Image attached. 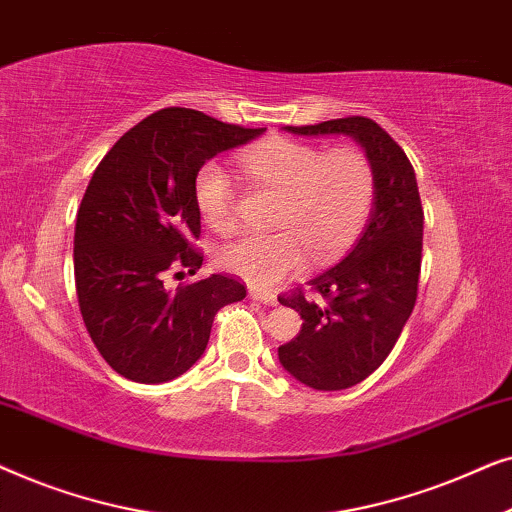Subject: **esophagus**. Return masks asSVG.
Instances as JSON below:
<instances>
[{
	"label": "esophagus",
	"instance_id": "1",
	"mask_svg": "<svg viewBox=\"0 0 512 512\" xmlns=\"http://www.w3.org/2000/svg\"><path fill=\"white\" fill-rule=\"evenodd\" d=\"M249 296L258 300V303L263 305H277V296H272V293H265V291H258V289H251Z\"/></svg>",
	"mask_w": 512,
	"mask_h": 512
}]
</instances>
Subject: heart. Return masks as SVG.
Segmentation results:
<instances>
[{"mask_svg":"<svg viewBox=\"0 0 512 512\" xmlns=\"http://www.w3.org/2000/svg\"><path fill=\"white\" fill-rule=\"evenodd\" d=\"M240 163L263 186L282 193L272 235H242L223 244L216 263L244 282L270 289L303 268L307 254L326 261L352 242L375 195L366 153L354 146L321 151L293 139H268L240 153ZM200 216L216 233L237 223L235 188L221 165L207 163L195 177Z\"/></svg>","mask_w":512,"mask_h":512,"instance_id":"obj_1","label":"heart"}]
</instances>
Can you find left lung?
I'll return each instance as SVG.
<instances>
[{
	"instance_id": "obj_1",
	"label": "left lung",
	"mask_w": 512,
	"mask_h": 512,
	"mask_svg": "<svg viewBox=\"0 0 512 512\" xmlns=\"http://www.w3.org/2000/svg\"><path fill=\"white\" fill-rule=\"evenodd\" d=\"M284 130L303 137H352L373 165L375 202L366 230L340 263L307 282L324 300L305 298L300 289L279 298L303 319L296 338L277 349L284 370L312 389H349L382 366L415 307L424 235L415 170L401 146L370 118H333Z\"/></svg>"
}]
</instances>
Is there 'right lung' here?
I'll return each mask as SVG.
<instances>
[{
	"mask_svg": "<svg viewBox=\"0 0 512 512\" xmlns=\"http://www.w3.org/2000/svg\"><path fill=\"white\" fill-rule=\"evenodd\" d=\"M263 132L170 107L130 128L97 165L76 214L74 279L83 324L118 375L142 384L184 375L205 352L216 312L247 296L226 275L177 289L163 282L202 265L191 244L200 167Z\"/></svg>",
	"mask_w": 512,
	"mask_h": 512,
	"instance_id": "right-lung-1",
	"label": "right lung"
}]
</instances>
